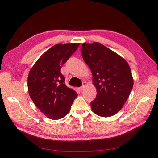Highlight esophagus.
I'll return each instance as SVG.
<instances>
[{"label": "esophagus", "instance_id": "1", "mask_svg": "<svg viewBox=\"0 0 158 158\" xmlns=\"http://www.w3.org/2000/svg\"><path fill=\"white\" fill-rule=\"evenodd\" d=\"M85 85H86V83H85V82H83V85H81V87L79 88V90H80V91H81V90H84V89L85 88Z\"/></svg>", "mask_w": 158, "mask_h": 158}]
</instances>
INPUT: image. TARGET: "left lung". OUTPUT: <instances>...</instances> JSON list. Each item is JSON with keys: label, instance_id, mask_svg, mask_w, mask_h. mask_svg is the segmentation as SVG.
Instances as JSON below:
<instances>
[{"label": "left lung", "instance_id": "obj_1", "mask_svg": "<svg viewBox=\"0 0 158 158\" xmlns=\"http://www.w3.org/2000/svg\"><path fill=\"white\" fill-rule=\"evenodd\" d=\"M83 59L93 74L97 89L95 99L90 102L93 111L102 117L117 114L129 98L133 78L124 58L99 42L83 43Z\"/></svg>", "mask_w": 158, "mask_h": 158}]
</instances>
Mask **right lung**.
Returning <instances> with one entry per match:
<instances>
[{
	"instance_id": "add662e5",
	"label": "right lung",
	"mask_w": 158,
	"mask_h": 158,
	"mask_svg": "<svg viewBox=\"0 0 158 158\" xmlns=\"http://www.w3.org/2000/svg\"><path fill=\"white\" fill-rule=\"evenodd\" d=\"M79 43L57 44L44 52L29 72L28 90L35 105L52 120L65 117L77 98L66 86L61 67L77 49Z\"/></svg>"
}]
</instances>
